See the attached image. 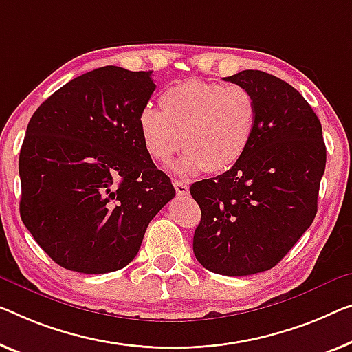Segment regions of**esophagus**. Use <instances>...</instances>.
<instances>
[{"mask_svg":"<svg viewBox=\"0 0 352 352\" xmlns=\"http://www.w3.org/2000/svg\"><path fill=\"white\" fill-rule=\"evenodd\" d=\"M174 188L178 196H188V194H190V186L182 180H174Z\"/></svg>","mask_w":352,"mask_h":352,"instance_id":"1","label":"esophagus"}]
</instances>
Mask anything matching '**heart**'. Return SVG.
<instances>
[{
  "instance_id": "heart-1",
  "label": "heart",
  "mask_w": 352,
  "mask_h": 352,
  "mask_svg": "<svg viewBox=\"0 0 352 352\" xmlns=\"http://www.w3.org/2000/svg\"><path fill=\"white\" fill-rule=\"evenodd\" d=\"M160 107L140 112V139L160 164L186 151L175 166L178 175L228 172L253 142L258 104L245 87L188 80L162 91Z\"/></svg>"
}]
</instances>
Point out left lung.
Masks as SVG:
<instances>
[{"mask_svg":"<svg viewBox=\"0 0 352 352\" xmlns=\"http://www.w3.org/2000/svg\"><path fill=\"white\" fill-rule=\"evenodd\" d=\"M224 80L253 93L258 124L232 169L191 185L202 213L192 251L213 274L245 276L275 267L311 226L326 144L316 113L289 83L253 69Z\"/></svg>","mask_w":352,"mask_h":352,"instance_id":"left-lung-1","label":"left lung"}]
</instances>
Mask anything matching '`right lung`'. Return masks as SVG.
Here are the masks:
<instances>
[{
	"mask_svg": "<svg viewBox=\"0 0 352 352\" xmlns=\"http://www.w3.org/2000/svg\"><path fill=\"white\" fill-rule=\"evenodd\" d=\"M151 71L104 66L56 90L31 117L20 150V217L67 270L109 274L139 253L155 214L174 199L139 131Z\"/></svg>",
	"mask_w": 352,
	"mask_h": 352,
	"instance_id": "add662e5",
	"label": "right lung"
}]
</instances>
